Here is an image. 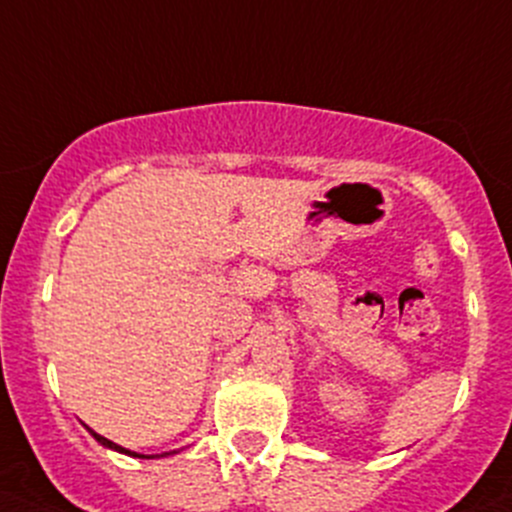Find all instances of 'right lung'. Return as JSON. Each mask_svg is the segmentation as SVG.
I'll list each match as a JSON object with an SVG mask.
<instances>
[{
    "label": "right lung",
    "mask_w": 512,
    "mask_h": 512,
    "mask_svg": "<svg viewBox=\"0 0 512 512\" xmlns=\"http://www.w3.org/2000/svg\"><path fill=\"white\" fill-rule=\"evenodd\" d=\"M94 433V431H91ZM94 438L98 443H103V446H108V448H116V451H121V453H128V456H138V453H133V451H126V448H121V446H116V443L113 441H108V438H103V436H98V433H94Z\"/></svg>",
    "instance_id": "obj_1"
}]
</instances>
